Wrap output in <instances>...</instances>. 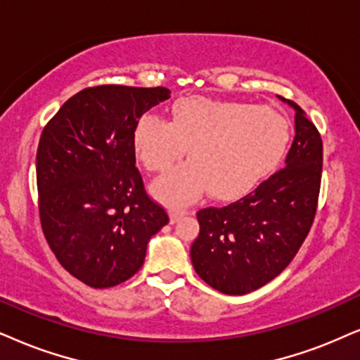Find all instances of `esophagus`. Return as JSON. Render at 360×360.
Wrapping results in <instances>:
<instances>
[{
  "instance_id": "obj_1",
  "label": "esophagus",
  "mask_w": 360,
  "mask_h": 360,
  "mask_svg": "<svg viewBox=\"0 0 360 360\" xmlns=\"http://www.w3.org/2000/svg\"><path fill=\"white\" fill-rule=\"evenodd\" d=\"M186 214H188V211H184V209H172V211L169 212V219L172 224H174V222L179 221L181 217H184Z\"/></svg>"
}]
</instances>
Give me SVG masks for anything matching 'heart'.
I'll list each match as a JSON object with an SVG mask.
<instances>
[{"mask_svg": "<svg viewBox=\"0 0 360 360\" xmlns=\"http://www.w3.org/2000/svg\"><path fill=\"white\" fill-rule=\"evenodd\" d=\"M290 126L274 108L249 103L183 99L171 121L153 112L136 122L133 143L151 172L176 167L151 186L159 201L183 206L209 191L217 201H234L251 193L281 165L288 151Z\"/></svg>", "mask_w": 360, "mask_h": 360, "instance_id": "obj_1", "label": "heart"}]
</instances>
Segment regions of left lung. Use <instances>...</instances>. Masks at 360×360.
<instances>
[{
  "instance_id": "1",
  "label": "left lung",
  "mask_w": 360,
  "mask_h": 360,
  "mask_svg": "<svg viewBox=\"0 0 360 360\" xmlns=\"http://www.w3.org/2000/svg\"><path fill=\"white\" fill-rule=\"evenodd\" d=\"M295 136L284 169L226 207L198 212L199 236L191 261L204 282L222 294L252 292L292 261L316 216L322 172V139L297 104Z\"/></svg>"
}]
</instances>
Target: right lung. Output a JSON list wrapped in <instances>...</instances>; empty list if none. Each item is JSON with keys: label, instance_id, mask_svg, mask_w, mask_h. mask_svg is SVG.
<instances>
[{"label": "right lung", "instance_id": "add662e5", "mask_svg": "<svg viewBox=\"0 0 360 360\" xmlns=\"http://www.w3.org/2000/svg\"><path fill=\"white\" fill-rule=\"evenodd\" d=\"M171 91L106 84L86 88L59 108L36 154L44 238L65 269L106 289L133 277L146 248L169 222L136 169V122Z\"/></svg>", "mask_w": 360, "mask_h": 360}]
</instances>
